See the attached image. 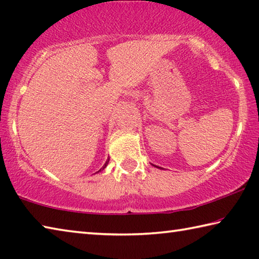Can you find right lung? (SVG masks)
<instances>
[{
  "label": "right lung",
  "instance_id": "right-lung-1",
  "mask_svg": "<svg viewBox=\"0 0 259 259\" xmlns=\"http://www.w3.org/2000/svg\"><path fill=\"white\" fill-rule=\"evenodd\" d=\"M108 161H109V160H107V161H106V163H105V164L103 165V168H102V169H100V170H99V171H102V170H103V169L105 168V166H106V165L108 164ZM99 171H98V172H99Z\"/></svg>",
  "mask_w": 259,
  "mask_h": 259
}]
</instances>
